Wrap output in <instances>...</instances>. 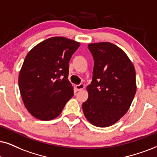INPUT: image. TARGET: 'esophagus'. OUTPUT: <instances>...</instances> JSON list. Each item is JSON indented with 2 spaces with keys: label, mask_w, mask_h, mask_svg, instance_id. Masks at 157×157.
I'll use <instances>...</instances> for the list:
<instances>
[{
  "label": "esophagus",
  "mask_w": 157,
  "mask_h": 157,
  "mask_svg": "<svg viewBox=\"0 0 157 157\" xmlns=\"http://www.w3.org/2000/svg\"><path fill=\"white\" fill-rule=\"evenodd\" d=\"M75 87H76L77 90H83V89L85 88V85L82 84V83H80V84L77 85Z\"/></svg>",
  "instance_id": "esophagus-1"
}]
</instances>
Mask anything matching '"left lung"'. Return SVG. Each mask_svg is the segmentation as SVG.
Segmentation results:
<instances>
[{
    "mask_svg": "<svg viewBox=\"0 0 157 157\" xmlns=\"http://www.w3.org/2000/svg\"><path fill=\"white\" fill-rule=\"evenodd\" d=\"M94 59L88 98L82 105L85 118L94 126L106 128L128 112L136 93V70L120 48L109 42L90 43Z\"/></svg>",
    "mask_w": 157,
    "mask_h": 157,
    "instance_id": "1",
    "label": "left lung"
}]
</instances>
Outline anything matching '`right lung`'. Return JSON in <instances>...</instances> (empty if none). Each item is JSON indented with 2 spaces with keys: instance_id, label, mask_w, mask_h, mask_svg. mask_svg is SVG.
<instances>
[{
  "instance_id": "add662e5",
  "label": "right lung",
  "mask_w": 157,
  "mask_h": 157,
  "mask_svg": "<svg viewBox=\"0 0 157 157\" xmlns=\"http://www.w3.org/2000/svg\"><path fill=\"white\" fill-rule=\"evenodd\" d=\"M80 45L73 40L53 37L38 43L26 56L19 86L24 104L34 117L43 121L56 118L73 96L69 62Z\"/></svg>"
}]
</instances>
